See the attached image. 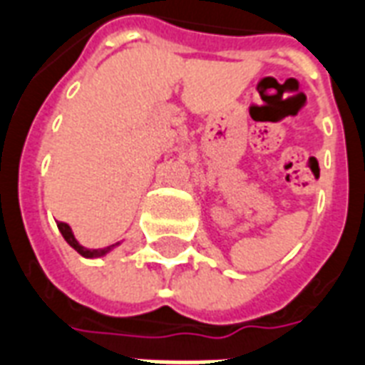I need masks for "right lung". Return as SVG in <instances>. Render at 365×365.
Here are the masks:
<instances>
[{"instance_id":"1","label":"right lung","mask_w":365,"mask_h":365,"mask_svg":"<svg viewBox=\"0 0 365 365\" xmlns=\"http://www.w3.org/2000/svg\"><path fill=\"white\" fill-rule=\"evenodd\" d=\"M58 228H59V232H61V236H63V240H66L67 244L71 245L73 250L77 251V253H81V255H83V257H86V259L104 257V255H108L110 251H114L115 247L121 244V242H118V244L108 245V247H100V250H88V247H85V245H81L79 242H77V237H75V234H73L71 226H69V224L58 222Z\"/></svg>"}]
</instances>
